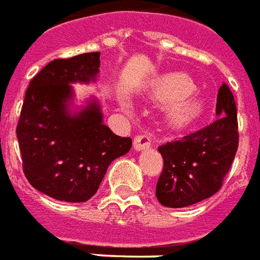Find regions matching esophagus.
I'll return each mask as SVG.
<instances>
[{"mask_svg":"<svg viewBox=\"0 0 260 260\" xmlns=\"http://www.w3.org/2000/svg\"><path fill=\"white\" fill-rule=\"evenodd\" d=\"M150 138L147 136H145V134H142V136H137L136 138H134V149H136L137 151H141V150H145V149H149L150 147Z\"/></svg>","mask_w":260,"mask_h":260,"instance_id":"esophagus-1","label":"esophagus"}]
</instances>
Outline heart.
I'll return each mask as SVG.
<instances>
[{
    "mask_svg": "<svg viewBox=\"0 0 260 260\" xmlns=\"http://www.w3.org/2000/svg\"><path fill=\"white\" fill-rule=\"evenodd\" d=\"M196 84L186 74L169 72L159 76L151 86V94L155 99L170 102L168 118L176 128H184L194 123L204 113V101L192 95Z\"/></svg>",
    "mask_w": 260,
    "mask_h": 260,
    "instance_id": "1",
    "label": "heart"
}]
</instances>
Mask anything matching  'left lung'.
<instances>
[{
  "label": "left lung",
  "mask_w": 260,
  "mask_h": 260,
  "mask_svg": "<svg viewBox=\"0 0 260 260\" xmlns=\"http://www.w3.org/2000/svg\"><path fill=\"white\" fill-rule=\"evenodd\" d=\"M216 115L217 119L207 127L158 147L164 169L155 196L164 207L196 204L223 185L239 145L236 103L225 83L217 92Z\"/></svg>",
  "instance_id": "8db88e82"
}]
</instances>
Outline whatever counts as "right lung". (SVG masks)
Here are the masks:
<instances>
[{
  "instance_id": "add662e5",
  "label": "right lung",
  "mask_w": 260,
  "mask_h": 260,
  "mask_svg": "<svg viewBox=\"0 0 260 260\" xmlns=\"http://www.w3.org/2000/svg\"><path fill=\"white\" fill-rule=\"evenodd\" d=\"M101 52L56 59L30 80L17 124L25 177L56 200L84 203L107 168L132 149V138L105 123L96 98L74 109V83L96 82Z\"/></svg>"
}]
</instances>
